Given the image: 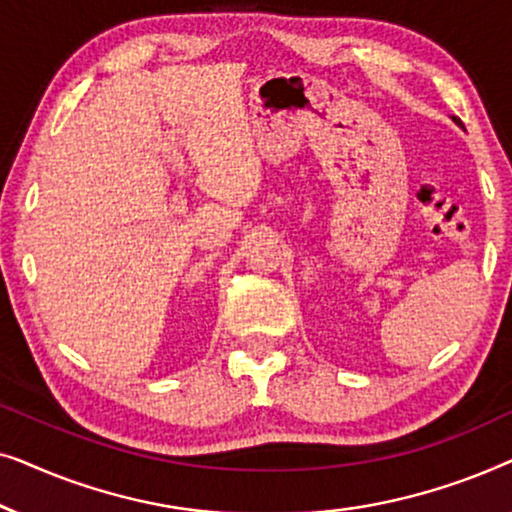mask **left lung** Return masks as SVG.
Listing matches in <instances>:
<instances>
[{
    "label": "left lung",
    "instance_id": "8db88e82",
    "mask_svg": "<svg viewBox=\"0 0 512 512\" xmlns=\"http://www.w3.org/2000/svg\"><path fill=\"white\" fill-rule=\"evenodd\" d=\"M454 123H457V125H461V121H459V118H454Z\"/></svg>",
    "mask_w": 512,
    "mask_h": 512
}]
</instances>
